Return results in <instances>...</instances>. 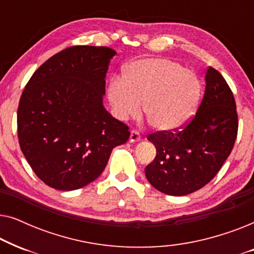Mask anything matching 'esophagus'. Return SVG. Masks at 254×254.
<instances>
[{
  "mask_svg": "<svg viewBox=\"0 0 254 254\" xmlns=\"http://www.w3.org/2000/svg\"><path fill=\"white\" fill-rule=\"evenodd\" d=\"M141 140V134L138 133L137 130H131L130 131V136H129V141L133 143V142H137Z\"/></svg>",
  "mask_w": 254,
  "mask_h": 254,
  "instance_id": "1",
  "label": "esophagus"
}]
</instances>
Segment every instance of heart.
<instances>
[{"instance_id":"1","label":"heart","mask_w":254,"mask_h":254,"mask_svg":"<svg viewBox=\"0 0 254 254\" xmlns=\"http://www.w3.org/2000/svg\"><path fill=\"white\" fill-rule=\"evenodd\" d=\"M200 78L166 58H142L124 69L106 89L107 99L118 119L140 113L141 100L149 124L158 130H176L195 114L201 99Z\"/></svg>"}]
</instances>
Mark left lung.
Returning a JSON list of instances; mask_svg holds the SVG:
<instances>
[{
  "label": "left lung",
  "instance_id": "8db88e82",
  "mask_svg": "<svg viewBox=\"0 0 254 254\" xmlns=\"http://www.w3.org/2000/svg\"><path fill=\"white\" fill-rule=\"evenodd\" d=\"M204 81L202 102L189 125L148 136L157 154L145 168V177L168 195H187L207 185L230 155L237 137L238 117L231 89L211 67Z\"/></svg>",
  "mask_w": 254,
  "mask_h": 254
}]
</instances>
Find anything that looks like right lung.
Wrapping results in <instances>:
<instances>
[{
	"label": "right lung",
	"instance_id": "add662e5",
	"mask_svg": "<svg viewBox=\"0 0 254 254\" xmlns=\"http://www.w3.org/2000/svg\"><path fill=\"white\" fill-rule=\"evenodd\" d=\"M116 54L109 47L65 48L41 64L24 89L17 111L19 145L52 189L74 190L93 182L112 149L129 137L128 126L103 105Z\"/></svg>",
	"mask_w": 254,
	"mask_h": 254
}]
</instances>
